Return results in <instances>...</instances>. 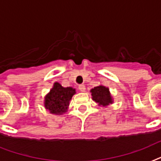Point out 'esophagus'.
Returning <instances> with one entry per match:
<instances>
[{
	"instance_id": "1",
	"label": "esophagus",
	"mask_w": 161,
	"mask_h": 161,
	"mask_svg": "<svg viewBox=\"0 0 161 161\" xmlns=\"http://www.w3.org/2000/svg\"><path fill=\"white\" fill-rule=\"evenodd\" d=\"M78 88H79V90L80 92H85L86 91V86H85V85H80Z\"/></svg>"
}]
</instances>
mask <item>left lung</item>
Masks as SVG:
<instances>
[{"mask_svg": "<svg viewBox=\"0 0 161 161\" xmlns=\"http://www.w3.org/2000/svg\"><path fill=\"white\" fill-rule=\"evenodd\" d=\"M90 93H91L92 99L95 103H98L99 106L107 107L114 103V98L111 95L109 89L103 85H99L91 89Z\"/></svg>", "mask_w": 161, "mask_h": 161, "instance_id": "8db88e82", "label": "left lung"}]
</instances>
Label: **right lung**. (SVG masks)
I'll list each match as a JSON object with an SVG mask.
<instances>
[{
    "mask_svg": "<svg viewBox=\"0 0 161 161\" xmlns=\"http://www.w3.org/2000/svg\"><path fill=\"white\" fill-rule=\"evenodd\" d=\"M75 93V89L63 87L60 83L55 82L53 88L45 95L44 108L50 114L62 115L67 112L70 101Z\"/></svg>",
    "mask_w": 161,
    "mask_h": 161,
    "instance_id": "right-lung-1",
    "label": "right lung"
}]
</instances>
